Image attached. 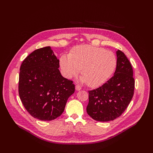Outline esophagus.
<instances>
[{"mask_svg":"<svg viewBox=\"0 0 153 153\" xmlns=\"http://www.w3.org/2000/svg\"><path fill=\"white\" fill-rule=\"evenodd\" d=\"M75 89H76V91H80V90L82 89V87L79 85H76V87H75Z\"/></svg>","mask_w":153,"mask_h":153,"instance_id":"34e87169","label":"esophagus"}]
</instances>
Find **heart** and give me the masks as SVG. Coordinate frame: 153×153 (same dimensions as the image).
I'll use <instances>...</instances> for the list:
<instances>
[{"mask_svg":"<svg viewBox=\"0 0 153 153\" xmlns=\"http://www.w3.org/2000/svg\"><path fill=\"white\" fill-rule=\"evenodd\" d=\"M116 57L110 51L91 45H81L74 48L69 54L62 55L60 65L67 78L77 75L82 69L84 76L81 81L91 87L105 83L114 71Z\"/></svg>","mask_w":153,"mask_h":153,"instance_id":"b5f03b06","label":"heart"}]
</instances>
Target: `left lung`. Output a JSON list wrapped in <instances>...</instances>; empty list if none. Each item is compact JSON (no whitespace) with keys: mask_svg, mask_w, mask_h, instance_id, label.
I'll return each instance as SVG.
<instances>
[{"mask_svg":"<svg viewBox=\"0 0 153 153\" xmlns=\"http://www.w3.org/2000/svg\"><path fill=\"white\" fill-rule=\"evenodd\" d=\"M117 66L114 76L105 84L89 91L87 112L97 121L117 119L128 107L133 98L135 80L131 64L125 54L118 50Z\"/></svg>","mask_w":153,"mask_h":153,"instance_id":"1","label":"left lung"}]
</instances>
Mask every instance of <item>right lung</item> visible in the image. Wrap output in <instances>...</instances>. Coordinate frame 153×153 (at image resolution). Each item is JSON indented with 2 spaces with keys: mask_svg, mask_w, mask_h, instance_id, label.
<instances>
[{
  "mask_svg": "<svg viewBox=\"0 0 153 153\" xmlns=\"http://www.w3.org/2000/svg\"><path fill=\"white\" fill-rule=\"evenodd\" d=\"M59 60L50 47L34 50L22 62L18 92L25 108L32 117L52 121L61 115L75 92L73 81L64 78Z\"/></svg>",
  "mask_w": 153,
  "mask_h": 153,
  "instance_id": "1",
  "label": "right lung"
}]
</instances>
